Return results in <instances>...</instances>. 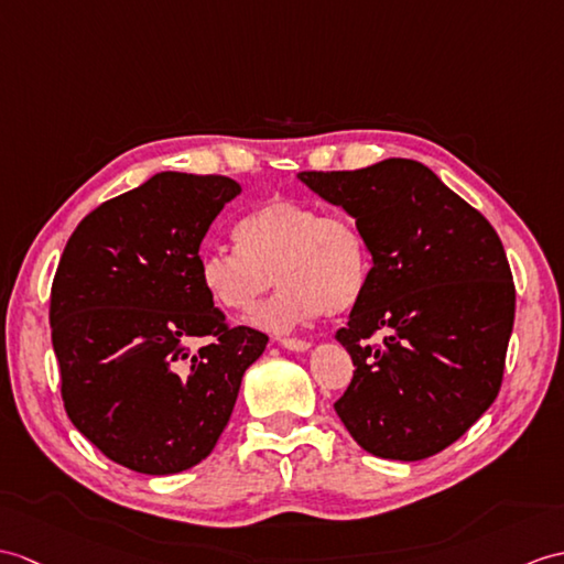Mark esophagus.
Listing matches in <instances>:
<instances>
[{"mask_svg":"<svg viewBox=\"0 0 564 564\" xmlns=\"http://www.w3.org/2000/svg\"><path fill=\"white\" fill-rule=\"evenodd\" d=\"M279 344H281L285 350H295V352L310 350V344L303 341V338H279Z\"/></svg>","mask_w":564,"mask_h":564,"instance_id":"34e87169","label":"esophagus"}]
</instances>
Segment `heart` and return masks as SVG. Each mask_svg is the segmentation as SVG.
Segmentation results:
<instances>
[{
    "instance_id": "obj_1",
    "label": "heart",
    "mask_w": 564,
    "mask_h": 564,
    "mask_svg": "<svg viewBox=\"0 0 564 564\" xmlns=\"http://www.w3.org/2000/svg\"><path fill=\"white\" fill-rule=\"evenodd\" d=\"M235 240L240 250H202L196 271L208 297L238 314L253 310L276 275L284 288L250 317L264 332L283 334L322 312H348L368 285V245L344 214L271 199L240 218Z\"/></svg>"
}]
</instances>
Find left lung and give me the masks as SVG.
<instances>
[{
  "instance_id": "obj_1",
  "label": "left lung",
  "mask_w": 564,
  "mask_h": 564,
  "mask_svg": "<svg viewBox=\"0 0 564 564\" xmlns=\"http://www.w3.org/2000/svg\"><path fill=\"white\" fill-rule=\"evenodd\" d=\"M297 180L356 218L372 254L368 285L336 332L356 372L334 409L365 452L427 459L459 440L500 391L517 297L505 247L474 206L417 161ZM377 328L390 334L370 347Z\"/></svg>"
}]
</instances>
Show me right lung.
<instances>
[{"label":"right lung","instance_id":"1","mask_svg":"<svg viewBox=\"0 0 564 564\" xmlns=\"http://www.w3.org/2000/svg\"><path fill=\"white\" fill-rule=\"evenodd\" d=\"M240 192L230 177L165 170L100 204L64 247L50 295L64 409L137 474L204 462L267 348V334L228 324L196 271L208 226ZM194 337L209 344L192 351Z\"/></svg>","mask_w":564,"mask_h":564}]
</instances>
